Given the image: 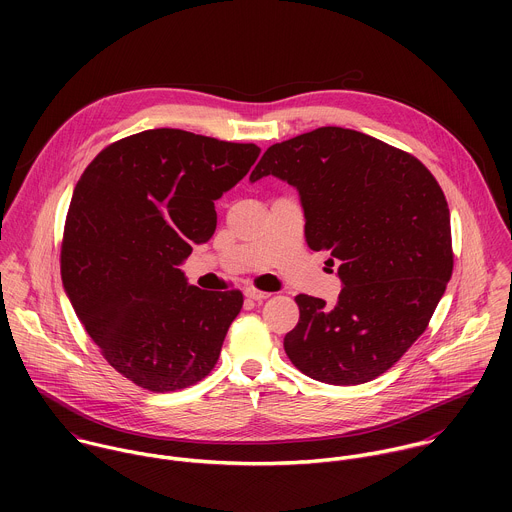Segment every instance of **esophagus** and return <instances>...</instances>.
<instances>
[{
    "instance_id": "34e87169",
    "label": "esophagus",
    "mask_w": 512,
    "mask_h": 512,
    "mask_svg": "<svg viewBox=\"0 0 512 512\" xmlns=\"http://www.w3.org/2000/svg\"><path fill=\"white\" fill-rule=\"evenodd\" d=\"M245 296H247L249 300H255V302H263V300L271 298V294H269V291H261V289L253 287V285L245 287Z\"/></svg>"
}]
</instances>
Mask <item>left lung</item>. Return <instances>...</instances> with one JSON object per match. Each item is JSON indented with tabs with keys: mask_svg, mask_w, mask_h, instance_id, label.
<instances>
[{
	"mask_svg": "<svg viewBox=\"0 0 512 512\" xmlns=\"http://www.w3.org/2000/svg\"><path fill=\"white\" fill-rule=\"evenodd\" d=\"M269 174L300 192L308 247L340 261L344 285L334 308L296 296L300 322L285 354L328 385L377 379L425 332L452 277L440 184L411 154L344 127L271 145L249 180Z\"/></svg>",
	"mask_w": 512,
	"mask_h": 512,
	"instance_id": "8db88e82",
	"label": "left lung"
}]
</instances>
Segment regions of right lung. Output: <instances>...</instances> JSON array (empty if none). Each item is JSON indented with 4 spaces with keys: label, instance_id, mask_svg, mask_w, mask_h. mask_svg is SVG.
Wrapping results in <instances>:
<instances>
[{
    "label": "right lung",
    "instance_id": "add662e5",
    "mask_svg": "<svg viewBox=\"0 0 512 512\" xmlns=\"http://www.w3.org/2000/svg\"><path fill=\"white\" fill-rule=\"evenodd\" d=\"M261 150L182 129L123 137L87 166L66 214V296L111 367L141 389L202 381L243 294L188 285L180 265L216 229L214 200Z\"/></svg>",
    "mask_w": 512,
    "mask_h": 512
}]
</instances>
